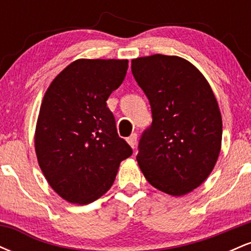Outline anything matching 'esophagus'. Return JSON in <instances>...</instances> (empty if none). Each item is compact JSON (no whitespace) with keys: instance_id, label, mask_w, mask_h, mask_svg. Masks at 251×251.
Listing matches in <instances>:
<instances>
[{"instance_id":"obj_1","label":"esophagus","mask_w":251,"mask_h":251,"mask_svg":"<svg viewBox=\"0 0 251 251\" xmlns=\"http://www.w3.org/2000/svg\"><path fill=\"white\" fill-rule=\"evenodd\" d=\"M127 143L129 144V146H131L132 149H134L135 145H137V133H132L129 135L127 138Z\"/></svg>"}]
</instances>
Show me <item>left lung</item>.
Segmentation results:
<instances>
[{
  "mask_svg": "<svg viewBox=\"0 0 251 251\" xmlns=\"http://www.w3.org/2000/svg\"><path fill=\"white\" fill-rule=\"evenodd\" d=\"M131 68L152 112L138 145L139 168L155 189L189 194L211 174L221 151L222 117L214 92L179 56L138 57Z\"/></svg>",
  "mask_w": 251,
  "mask_h": 251,
  "instance_id": "left-lung-1",
  "label": "left lung"
}]
</instances>
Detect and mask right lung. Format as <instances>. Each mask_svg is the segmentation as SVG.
<instances>
[{"mask_svg":"<svg viewBox=\"0 0 251 251\" xmlns=\"http://www.w3.org/2000/svg\"><path fill=\"white\" fill-rule=\"evenodd\" d=\"M127 68V60H76L43 97L35 131L37 162L51 189L70 203L88 204L106 194L120 163L132 154L106 102Z\"/></svg>","mask_w":251,"mask_h":251,"instance_id":"obj_1","label":"right lung"}]
</instances>
